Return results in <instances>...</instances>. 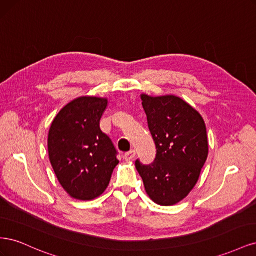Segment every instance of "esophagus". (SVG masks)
I'll return each instance as SVG.
<instances>
[{
  "label": "esophagus",
  "mask_w": 256,
  "mask_h": 256,
  "mask_svg": "<svg viewBox=\"0 0 256 256\" xmlns=\"http://www.w3.org/2000/svg\"><path fill=\"white\" fill-rule=\"evenodd\" d=\"M125 159L127 160V161H130V160H134V157H136V150H130V152H126L125 154Z\"/></svg>",
  "instance_id": "1"
}]
</instances>
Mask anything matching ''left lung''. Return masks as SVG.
<instances>
[{"mask_svg": "<svg viewBox=\"0 0 256 256\" xmlns=\"http://www.w3.org/2000/svg\"><path fill=\"white\" fill-rule=\"evenodd\" d=\"M141 99L157 154L148 166L136 160V168L154 202L172 206L194 188L207 160L205 122L180 97L142 94Z\"/></svg>", "mask_w": 256, "mask_h": 256, "instance_id": "1", "label": "left lung"}]
</instances>
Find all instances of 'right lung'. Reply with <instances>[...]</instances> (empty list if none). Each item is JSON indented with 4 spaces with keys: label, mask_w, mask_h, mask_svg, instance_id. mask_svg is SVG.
Masks as SVG:
<instances>
[{
    "label": "right lung",
    "mask_w": 256,
    "mask_h": 256,
    "mask_svg": "<svg viewBox=\"0 0 256 256\" xmlns=\"http://www.w3.org/2000/svg\"><path fill=\"white\" fill-rule=\"evenodd\" d=\"M106 98L79 97L52 122L48 136L51 166L60 184L76 200L100 196L120 164L111 138L100 129Z\"/></svg>",
    "instance_id": "1"
}]
</instances>
